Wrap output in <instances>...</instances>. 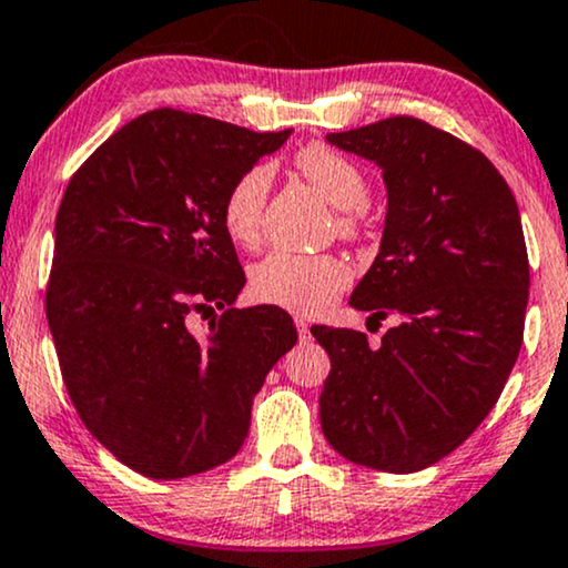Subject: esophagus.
I'll use <instances>...</instances> for the list:
<instances>
[{"label": "esophagus", "instance_id": "1", "mask_svg": "<svg viewBox=\"0 0 568 568\" xmlns=\"http://www.w3.org/2000/svg\"><path fill=\"white\" fill-rule=\"evenodd\" d=\"M296 331H298V336L306 338L310 336V323H306L304 317H296Z\"/></svg>", "mask_w": 568, "mask_h": 568}]
</instances>
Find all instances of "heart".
Returning <instances> with one entry per match:
<instances>
[{
	"label": "heart",
	"mask_w": 568,
	"mask_h": 568,
	"mask_svg": "<svg viewBox=\"0 0 568 568\" xmlns=\"http://www.w3.org/2000/svg\"><path fill=\"white\" fill-rule=\"evenodd\" d=\"M298 173L323 194L331 205L338 207V232H357V205L368 197L366 175L355 162L338 154L325 143H310L296 152ZM266 197H270V168L251 165L232 186L226 189L221 202L224 230L234 243L251 247L262 237V221ZM349 283V266L331 253H291L272 251L251 270V293L264 304L283 306V310L312 315L321 312L336 298V293Z\"/></svg>",
	"instance_id": "1"
}]
</instances>
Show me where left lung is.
Returning <instances> with one entry per match:
<instances>
[{
    "mask_svg": "<svg viewBox=\"0 0 568 568\" xmlns=\"http://www.w3.org/2000/svg\"><path fill=\"white\" fill-rule=\"evenodd\" d=\"M325 141L382 168V245L349 304L400 323L376 347L361 331L312 328L331 357L323 435L371 470H425L470 438L518 361L529 304L518 205L478 149L414 116Z\"/></svg>",
    "mask_w": 568,
    "mask_h": 568,
    "instance_id": "8db88e82",
    "label": "left lung"
}]
</instances>
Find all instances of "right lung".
I'll use <instances>...</instances> for the list:
<instances>
[{
  "label": "right lung",
  "instance_id": "add662e5",
  "mask_svg": "<svg viewBox=\"0 0 568 568\" xmlns=\"http://www.w3.org/2000/svg\"><path fill=\"white\" fill-rule=\"evenodd\" d=\"M288 135L154 109L103 141L63 192L48 283L63 384L93 438L146 478L232 459L253 397L296 344L280 306H232L245 272L221 219L232 181ZM216 308L194 337L191 315Z\"/></svg>",
  "mask_w": 568,
  "mask_h": 568
}]
</instances>
